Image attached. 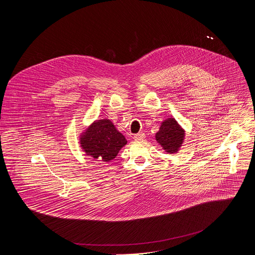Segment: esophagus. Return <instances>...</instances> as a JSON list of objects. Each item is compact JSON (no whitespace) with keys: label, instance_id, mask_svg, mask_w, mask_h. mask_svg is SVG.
<instances>
[{"label":"esophagus","instance_id":"obj_1","mask_svg":"<svg viewBox=\"0 0 255 255\" xmlns=\"http://www.w3.org/2000/svg\"><path fill=\"white\" fill-rule=\"evenodd\" d=\"M144 138H145V134L142 133V132H139V133L134 135V139L135 140H143Z\"/></svg>","mask_w":255,"mask_h":255}]
</instances>
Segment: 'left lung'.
<instances>
[{
  "label": "left lung",
  "instance_id": "left-lung-1",
  "mask_svg": "<svg viewBox=\"0 0 255 255\" xmlns=\"http://www.w3.org/2000/svg\"><path fill=\"white\" fill-rule=\"evenodd\" d=\"M185 136V129L174 118L170 117L161 122L159 130L155 134V140L165 152L174 154L183 146Z\"/></svg>",
  "mask_w": 255,
  "mask_h": 255
}]
</instances>
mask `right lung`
Masks as SVG:
<instances>
[{
	"mask_svg": "<svg viewBox=\"0 0 255 255\" xmlns=\"http://www.w3.org/2000/svg\"><path fill=\"white\" fill-rule=\"evenodd\" d=\"M80 144L86 155L109 162L117 156L127 140L111 120L105 118L94 121L81 133Z\"/></svg>",
	"mask_w": 255,
	"mask_h": 255,
	"instance_id": "add662e5",
	"label": "right lung"
}]
</instances>
